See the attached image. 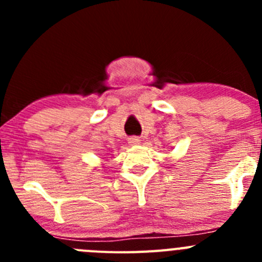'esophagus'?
I'll return each instance as SVG.
<instances>
[{"label": "esophagus", "instance_id": "34e87169", "mask_svg": "<svg viewBox=\"0 0 262 262\" xmlns=\"http://www.w3.org/2000/svg\"><path fill=\"white\" fill-rule=\"evenodd\" d=\"M128 143L130 144V146H138V144L141 143V139H139L138 137H130V138L128 139Z\"/></svg>", "mask_w": 262, "mask_h": 262}]
</instances>
